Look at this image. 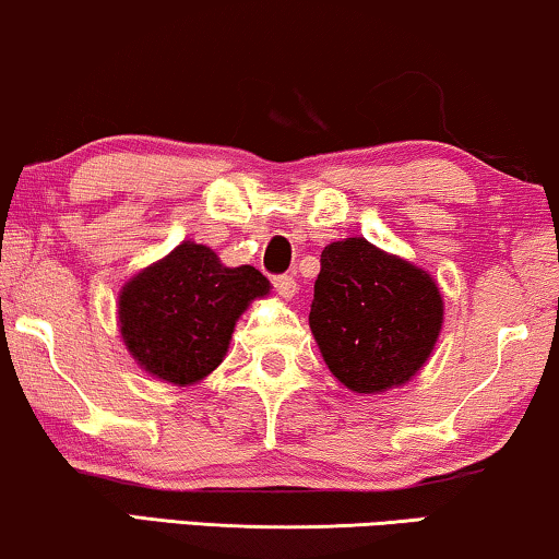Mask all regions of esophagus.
I'll return each instance as SVG.
<instances>
[{
    "instance_id": "esophagus-1",
    "label": "esophagus",
    "mask_w": 559,
    "mask_h": 559,
    "mask_svg": "<svg viewBox=\"0 0 559 559\" xmlns=\"http://www.w3.org/2000/svg\"><path fill=\"white\" fill-rule=\"evenodd\" d=\"M272 285L282 297H287V300L297 293V282L295 277H289V274H277V277H272Z\"/></svg>"
}]
</instances>
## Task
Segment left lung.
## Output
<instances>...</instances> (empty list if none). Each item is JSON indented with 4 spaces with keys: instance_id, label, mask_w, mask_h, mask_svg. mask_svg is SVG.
<instances>
[{
    "instance_id": "left-lung-1",
    "label": "left lung",
    "mask_w": 559,
    "mask_h": 559,
    "mask_svg": "<svg viewBox=\"0 0 559 559\" xmlns=\"http://www.w3.org/2000/svg\"><path fill=\"white\" fill-rule=\"evenodd\" d=\"M442 325V297L419 266L361 236L320 254L310 331L343 386L379 394L402 386L430 358Z\"/></svg>"
}]
</instances>
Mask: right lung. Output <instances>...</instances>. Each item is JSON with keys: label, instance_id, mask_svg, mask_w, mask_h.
Instances as JSON below:
<instances>
[{"label": "right lung", "instance_id": "obj_1", "mask_svg": "<svg viewBox=\"0 0 559 559\" xmlns=\"http://www.w3.org/2000/svg\"><path fill=\"white\" fill-rule=\"evenodd\" d=\"M264 295L270 280L254 266H224L213 249L182 241L121 287V338L155 379L195 384L224 361L236 320Z\"/></svg>", "mask_w": 559, "mask_h": 559}]
</instances>
